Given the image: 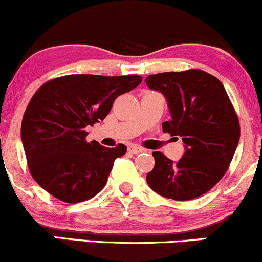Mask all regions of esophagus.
Segmentation results:
<instances>
[{
	"instance_id": "obj_1",
	"label": "esophagus",
	"mask_w": 262,
	"mask_h": 262,
	"mask_svg": "<svg viewBox=\"0 0 262 262\" xmlns=\"http://www.w3.org/2000/svg\"><path fill=\"white\" fill-rule=\"evenodd\" d=\"M128 151L132 152V154H139V152H143L144 151V149L139 148V146L130 145V146H128Z\"/></svg>"
}]
</instances>
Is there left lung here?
<instances>
[{
    "label": "left lung",
    "instance_id": "1",
    "mask_svg": "<svg viewBox=\"0 0 262 262\" xmlns=\"http://www.w3.org/2000/svg\"><path fill=\"white\" fill-rule=\"evenodd\" d=\"M145 82L167 101L171 119L162 123V130L185 144V154L177 162L152 152L155 166L146 182L171 200L202 196L227 172L239 144V119L223 83L196 69L149 75Z\"/></svg>",
    "mask_w": 262,
    "mask_h": 262
}]
</instances>
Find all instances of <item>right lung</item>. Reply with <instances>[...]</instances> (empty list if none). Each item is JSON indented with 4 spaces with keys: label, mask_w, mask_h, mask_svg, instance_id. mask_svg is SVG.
<instances>
[{
    "label": "right lung",
    "mask_w": 262,
    "mask_h": 262,
    "mask_svg": "<svg viewBox=\"0 0 262 262\" xmlns=\"http://www.w3.org/2000/svg\"><path fill=\"white\" fill-rule=\"evenodd\" d=\"M141 76L66 75L44 83L23 116L20 139L33 179L66 203L87 201L106 185L113 162L127 151L86 141V127L103 121L118 96Z\"/></svg>",
    "instance_id": "obj_1"
}]
</instances>
